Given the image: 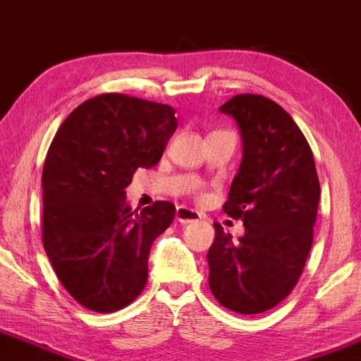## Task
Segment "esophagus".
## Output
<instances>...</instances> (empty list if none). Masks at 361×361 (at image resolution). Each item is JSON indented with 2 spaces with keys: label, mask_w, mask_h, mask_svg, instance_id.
<instances>
[{
  "label": "esophagus",
  "mask_w": 361,
  "mask_h": 361,
  "mask_svg": "<svg viewBox=\"0 0 361 361\" xmlns=\"http://www.w3.org/2000/svg\"><path fill=\"white\" fill-rule=\"evenodd\" d=\"M202 219V215L197 210L188 209V207H178L176 209V221L180 224H190Z\"/></svg>",
  "instance_id": "esophagus-1"
}]
</instances>
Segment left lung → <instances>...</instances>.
<instances>
[{
  "label": "left lung",
  "instance_id": "obj_1",
  "mask_svg": "<svg viewBox=\"0 0 361 361\" xmlns=\"http://www.w3.org/2000/svg\"><path fill=\"white\" fill-rule=\"evenodd\" d=\"M219 110L235 120L243 140L224 212L241 219L244 234L235 241L214 224L209 285L219 304L251 316L280 304L299 281L321 186L309 142L279 103L235 94Z\"/></svg>",
  "mask_w": 361,
  "mask_h": 361
}]
</instances>
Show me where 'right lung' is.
<instances>
[{
	"instance_id": "add662e5",
	"label": "right lung",
	"mask_w": 361,
	"mask_h": 361,
	"mask_svg": "<svg viewBox=\"0 0 361 361\" xmlns=\"http://www.w3.org/2000/svg\"><path fill=\"white\" fill-rule=\"evenodd\" d=\"M175 109L120 93L90 98L54 135L42 171V241L57 279L82 307L115 312L146 287L154 239L175 219L156 202L135 212L126 188L159 163Z\"/></svg>"
}]
</instances>
